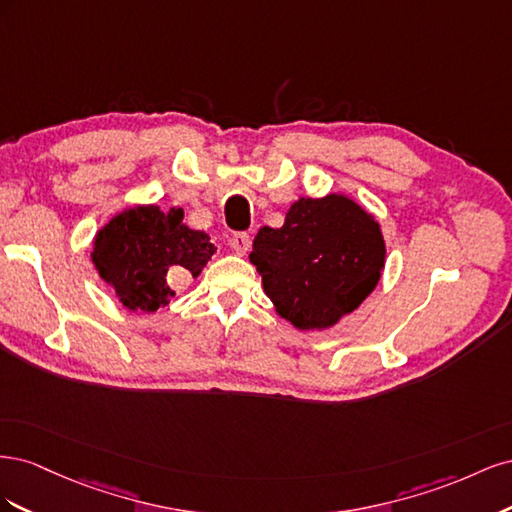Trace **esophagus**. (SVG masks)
I'll list each match as a JSON object with an SVG mask.
<instances>
[{"mask_svg":"<svg viewBox=\"0 0 512 512\" xmlns=\"http://www.w3.org/2000/svg\"><path fill=\"white\" fill-rule=\"evenodd\" d=\"M228 245H230L232 250H235L237 254H241V256H243V254L250 252L252 239H250V235H247V232H235V235H230Z\"/></svg>","mask_w":512,"mask_h":512,"instance_id":"1","label":"esophagus"}]
</instances>
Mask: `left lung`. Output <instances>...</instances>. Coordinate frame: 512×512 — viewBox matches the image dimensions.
I'll list each match as a JSON object with an SVG mask.
<instances>
[{
	"label": "left lung",
	"instance_id": "obj_1",
	"mask_svg": "<svg viewBox=\"0 0 512 512\" xmlns=\"http://www.w3.org/2000/svg\"><path fill=\"white\" fill-rule=\"evenodd\" d=\"M378 222L342 194L299 198L282 228H260L250 260L277 314L297 329H327L354 312L384 269Z\"/></svg>",
	"mask_w": 512,
	"mask_h": 512
}]
</instances>
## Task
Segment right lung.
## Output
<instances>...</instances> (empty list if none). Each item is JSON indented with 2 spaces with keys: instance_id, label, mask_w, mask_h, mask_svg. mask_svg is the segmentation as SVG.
Masks as SVG:
<instances>
[{
  "instance_id": "obj_1",
  "label": "right lung",
  "mask_w": 512,
  "mask_h": 512,
  "mask_svg": "<svg viewBox=\"0 0 512 512\" xmlns=\"http://www.w3.org/2000/svg\"><path fill=\"white\" fill-rule=\"evenodd\" d=\"M181 220L183 209L164 213L156 205L134 207L115 215L96 235L94 265L128 309L156 312L175 294L170 275L188 271L196 277L213 256L205 232Z\"/></svg>"
}]
</instances>
